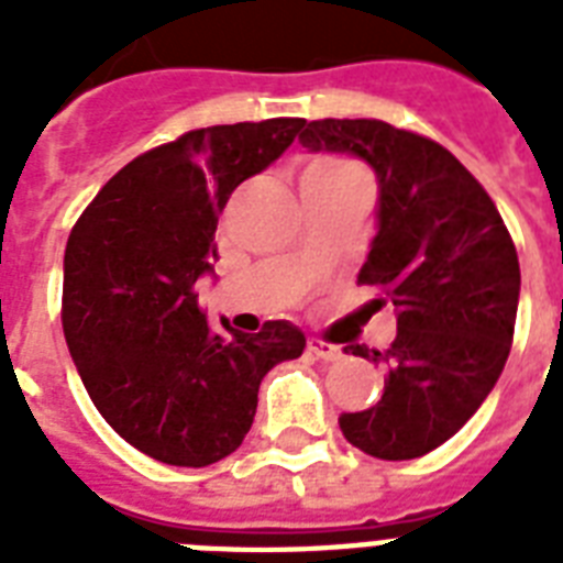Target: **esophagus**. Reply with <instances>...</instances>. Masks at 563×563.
Segmentation results:
<instances>
[{"label":"esophagus","instance_id":"34e87169","mask_svg":"<svg viewBox=\"0 0 563 563\" xmlns=\"http://www.w3.org/2000/svg\"><path fill=\"white\" fill-rule=\"evenodd\" d=\"M307 351L312 353V356H318V360H324V362L342 360V351H339L335 344L324 342V339H309V342H307Z\"/></svg>","mask_w":563,"mask_h":563}]
</instances>
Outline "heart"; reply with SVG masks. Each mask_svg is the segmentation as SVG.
Wrapping results in <instances>:
<instances>
[{
  "label": "heart",
  "mask_w": 563,
  "mask_h": 563,
  "mask_svg": "<svg viewBox=\"0 0 563 563\" xmlns=\"http://www.w3.org/2000/svg\"><path fill=\"white\" fill-rule=\"evenodd\" d=\"M339 169H347V163H342V161H316L307 172H303V175H321V172H339Z\"/></svg>",
  "instance_id": "1"
}]
</instances>
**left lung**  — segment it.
<instances>
[{
    "instance_id": "obj_1",
    "label": "left lung",
    "mask_w": 563,
    "mask_h": 563,
    "mask_svg": "<svg viewBox=\"0 0 563 563\" xmlns=\"http://www.w3.org/2000/svg\"><path fill=\"white\" fill-rule=\"evenodd\" d=\"M309 152L353 154L379 180L376 236L360 283L397 312L383 400L339 418L362 453L406 462L432 453L473 418L506 368L515 339L520 263L482 184L435 140L379 119H318ZM353 356H368L365 344Z\"/></svg>"
}]
</instances>
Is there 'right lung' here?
<instances>
[{
  "instance_id": "right-lung-1",
  "label": "right lung",
  "mask_w": 563,
  "mask_h": 563,
  "mask_svg": "<svg viewBox=\"0 0 563 563\" xmlns=\"http://www.w3.org/2000/svg\"><path fill=\"white\" fill-rule=\"evenodd\" d=\"M303 119L198 128L140 154L75 221L64 254V335L101 418L175 467L221 462L256 415L263 376L298 360L289 321L239 333L198 309L230 192L268 169Z\"/></svg>"
}]
</instances>
